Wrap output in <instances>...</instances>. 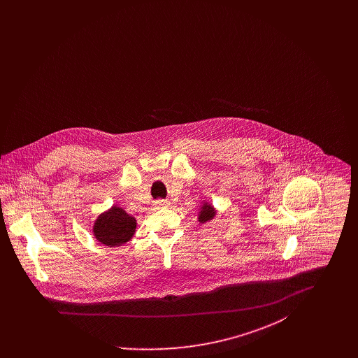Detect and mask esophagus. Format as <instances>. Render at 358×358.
<instances>
[{
  "instance_id": "1",
  "label": "esophagus",
  "mask_w": 358,
  "mask_h": 358,
  "mask_svg": "<svg viewBox=\"0 0 358 358\" xmlns=\"http://www.w3.org/2000/svg\"><path fill=\"white\" fill-rule=\"evenodd\" d=\"M155 205H157V206H165L166 201H165V200H157Z\"/></svg>"
}]
</instances>
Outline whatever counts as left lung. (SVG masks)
I'll return each mask as SVG.
<instances>
[{
    "label": "left lung",
    "mask_w": 358,
    "mask_h": 358,
    "mask_svg": "<svg viewBox=\"0 0 358 358\" xmlns=\"http://www.w3.org/2000/svg\"><path fill=\"white\" fill-rule=\"evenodd\" d=\"M215 216V212H213V208L210 205L204 204L203 206V210L200 212V216H199V222H205L210 219H213Z\"/></svg>",
    "instance_id": "8db88e82"
}]
</instances>
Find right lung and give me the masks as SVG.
Returning a JSON list of instances; mask_svg holds the SVG:
<instances>
[{"label": "right lung", "instance_id": "right-lung-1", "mask_svg": "<svg viewBox=\"0 0 358 358\" xmlns=\"http://www.w3.org/2000/svg\"><path fill=\"white\" fill-rule=\"evenodd\" d=\"M136 222L123 209L113 206L101 215L94 225V236L104 245L120 247L133 238Z\"/></svg>", "mask_w": 358, "mask_h": 358}]
</instances>
